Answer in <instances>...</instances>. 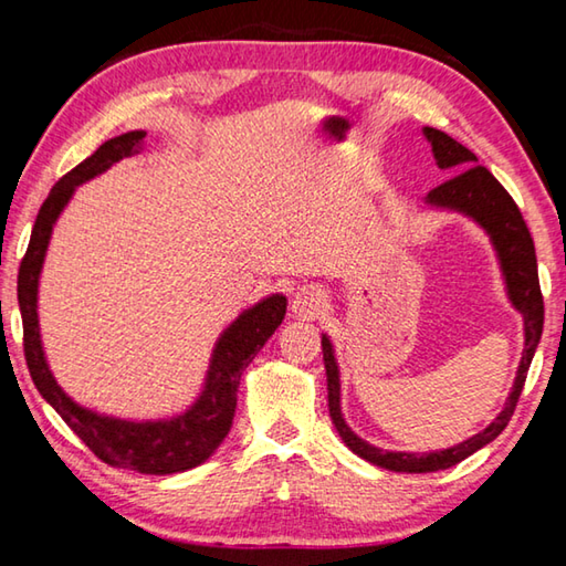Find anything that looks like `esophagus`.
Returning <instances> with one entry per match:
<instances>
[{
	"label": "esophagus",
	"instance_id": "1",
	"mask_svg": "<svg viewBox=\"0 0 566 566\" xmlns=\"http://www.w3.org/2000/svg\"><path fill=\"white\" fill-rule=\"evenodd\" d=\"M327 306H329L327 292H324L322 286H317V284L302 286V290L296 292L294 300H292V312L296 314V317H302V319L319 317V314H324V310H327Z\"/></svg>",
	"mask_w": 566,
	"mask_h": 566
}]
</instances>
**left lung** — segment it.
I'll return each mask as SVG.
<instances>
[{"label": "left lung", "mask_w": 566, "mask_h": 566, "mask_svg": "<svg viewBox=\"0 0 566 566\" xmlns=\"http://www.w3.org/2000/svg\"><path fill=\"white\" fill-rule=\"evenodd\" d=\"M424 137L432 145V155L437 159L439 169L457 171L452 179L444 185L429 191L424 197V207L442 209V212H454L467 219H472L490 237V242L500 260V270L506 284V296L516 312L524 319V352L520 359V369H516L514 385L510 397H506L500 415L486 424L482 432L464 439L454 447L437 449V452H389V449H379L375 444L364 442L359 434L352 432V427L344 421L342 415V381H339V364L334 357L332 339L322 334V352H324V369H327V391H329V417L332 424L337 427L342 442L347 444L354 454H359L367 462L377 464L389 472H407V474H424V472H439V469H449L462 462V459L472 457L476 449L494 442L496 437L504 432L514 415L516 401H520L526 371H530L532 357L536 352V344L542 339L544 327V302L539 292V274H536V254L530 229H526L520 207L514 205L500 181L486 167H479V159L474 151H469L464 145L449 134L424 127Z\"/></svg>", "instance_id": "obj_1"}]
</instances>
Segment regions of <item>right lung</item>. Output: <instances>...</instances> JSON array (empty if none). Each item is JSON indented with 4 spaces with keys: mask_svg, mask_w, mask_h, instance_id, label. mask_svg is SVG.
I'll return each mask as SVG.
<instances>
[{
    "mask_svg": "<svg viewBox=\"0 0 566 566\" xmlns=\"http://www.w3.org/2000/svg\"><path fill=\"white\" fill-rule=\"evenodd\" d=\"M145 129H134L104 145L76 165L52 187L50 197L36 214L30 247L19 266L17 296L24 324V357L34 387L50 401L72 432L87 444L102 462L142 474H177L195 469L217 452L232 427L237 409V389L242 371L272 337L286 314V296L270 294L239 314L219 339L209 357L202 391L191 405L165 419H122L76 405L56 379L46 361L40 332V276L54 224L74 191L84 181L99 177L124 157H132L145 139Z\"/></svg>",
    "mask_w": 566,
    "mask_h": 566,
    "instance_id": "add662e5",
    "label": "right lung"
}]
</instances>
